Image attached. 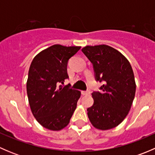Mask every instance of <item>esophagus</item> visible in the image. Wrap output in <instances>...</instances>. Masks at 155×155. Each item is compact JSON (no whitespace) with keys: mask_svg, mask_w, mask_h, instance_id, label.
Instances as JSON below:
<instances>
[{"mask_svg":"<svg viewBox=\"0 0 155 155\" xmlns=\"http://www.w3.org/2000/svg\"><path fill=\"white\" fill-rule=\"evenodd\" d=\"M91 92L89 91H82V94L83 95H89L90 94Z\"/></svg>","mask_w":155,"mask_h":155,"instance_id":"1","label":"esophagus"}]
</instances>
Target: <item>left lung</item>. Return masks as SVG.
I'll return each mask as SVG.
<instances>
[{
    "label": "left lung",
    "mask_w": 155,
    "mask_h": 155,
    "mask_svg": "<svg viewBox=\"0 0 155 155\" xmlns=\"http://www.w3.org/2000/svg\"><path fill=\"white\" fill-rule=\"evenodd\" d=\"M82 52L93 64L95 79L104 84L94 91V104L87 108L92 125L102 130L121 124L127 115L136 93V82L131 65L115 48L107 45L87 46Z\"/></svg>",
    "instance_id": "8db88e82"
}]
</instances>
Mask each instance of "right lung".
<instances>
[{"mask_svg":"<svg viewBox=\"0 0 155 155\" xmlns=\"http://www.w3.org/2000/svg\"><path fill=\"white\" fill-rule=\"evenodd\" d=\"M80 48L53 45L37 54L30 66L27 80L30 107L36 120L50 130H60L68 125L81 96L79 91L61 85L69 79V59Z\"/></svg>","mask_w":155,"mask_h":155,"instance_id":"1","label":"right lung"}]
</instances>
